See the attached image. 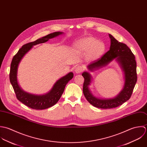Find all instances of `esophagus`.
Returning a JSON list of instances; mask_svg holds the SVG:
<instances>
[{
	"mask_svg": "<svg viewBox=\"0 0 147 147\" xmlns=\"http://www.w3.org/2000/svg\"><path fill=\"white\" fill-rule=\"evenodd\" d=\"M84 70V69L83 67L81 66H77L76 69H75V72L77 73V74H78V73H81L82 71Z\"/></svg>",
	"mask_w": 147,
	"mask_h": 147,
	"instance_id": "obj_1",
	"label": "esophagus"
}]
</instances>
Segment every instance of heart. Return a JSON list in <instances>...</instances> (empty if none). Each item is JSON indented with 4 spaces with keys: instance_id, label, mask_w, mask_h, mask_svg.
Wrapping results in <instances>:
<instances>
[{
    "instance_id": "1",
    "label": "heart",
    "mask_w": 147,
    "mask_h": 147,
    "mask_svg": "<svg viewBox=\"0 0 147 147\" xmlns=\"http://www.w3.org/2000/svg\"><path fill=\"white\" fill-rule=\"evenodd\" d=\"M75 47L77 50L88 53L90 57L94 59L100 58L105 51L104 44L92 37L80 39L76 42Z\"/></svg>"
}]
</instances>
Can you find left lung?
<instances>
[{"instance_id":"8db88e82","label":"left lung","mask_w":147,"mask_h":147,"mask_svg":"<svg viewBox=\"0 0 147 147\" xmlns=\"http://www.w3.org/2000/svg\"><path fill=\"white\" fill-rule=\"evenodd\" d=\"M110 50L100 59L90 63L87 66L88 71H84L82 76L85 78L83 92L88 102L99 109H113L121 105L131 97L137 81L136 62L131 49L125 44L119 42L111 34ZM115 59L123 71L124 85L117 95L111 98H100L94 96L89 88L93 79L89 73L108 64Z\"/></svg>"}]
</instances>
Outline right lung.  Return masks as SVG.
<instances>
[{
  "label": "right lung",
  "instance_id": "obj_1",
  "mask_svg": "<svg viewBox=\"0 0 147 147\" xmlns=\"http://www.w3.org/2000/svg\"><path fill=\"white\" fill-rule=\"evenodd\" d=\"M63 34L62 32H56L44 36L37 40L24 45L13 57L11 63L9 80L16 94V98L22 103L35 110H44L56 104L63 94L66 85L73 78V73L69 72L58 80L51 90L44 94L36 95L24 91L20 86L18 81V70L20 62L24 56L33 48L38 44L44 43L49 39Z\"/></svg>",
  "mask_w": 147,
  "mask_h": 147
}]
</instances>
